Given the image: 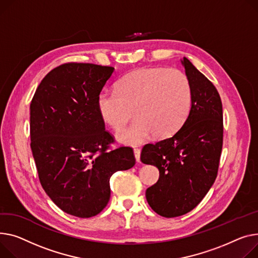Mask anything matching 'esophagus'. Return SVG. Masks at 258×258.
<instances>
[{
	"instance_id": "obj_1",
	"label": "esophagus",
	"mask_w": 258,
	"mask_h": 258,
	"mask_svg": "<svg viewBox=\"0 0 258 258\" xmlns=\"http://www.w3.org/2000/svg\"><path fill=\"white\" fill-rule=\"evenodd\" d=\"M134 153H135V158L137 160V162H140V156H141V149L140 148H135L134 149Z\"/></svg>"
}]
</instances>
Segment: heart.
Returning <instances> with one entry per match:
<instances>
[{
	"mask_svg": "<svg viewBox=\"0 0 258 258\" xmlns=\"http://www.w3.org/2000/svg\"><path fill=\"white\" fill-rule=\"evenodd\" d=\"M193 91L190 79L178 68L144 67L116 84V91H101L97 109L114 131H120L136 115L134 122L118 134L128 145L145 142L153 134L166 138L174 134L190 114Z\"/></svg>",
	"mask_w": 258,
	"mask_h": 258,
	"instance_id": "b5f03b06",
	"label": "heart"
}]
</instances>
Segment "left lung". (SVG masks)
Returning a JSON list of instances; mask_svg holds the SVG:
<instances>
[{
  "label": "left lung",
  "mask_w": 258,
  "mask_h": 258,
  "mask_svg": "<svg viewBox=\"0 0 258 258\" xmlns=\"http://www.w3.org/2000/svg\"><path fill=\"white\" fill-rule=\"evenodd\" d=\"M193 101L181 128L169 138L146 144L144 164L157 166L160 178L146 190L150 208L166 218L191 212L208 194L218 175L223 146V110L214 84L185 57Z\"/></svg>",
  "instance_id": "1"
}]
</instances>
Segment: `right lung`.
Instances as JSON below:
<instances>
[{"mask_svg": "<svg viewBox=\"0 0 258 258\" xmlns=\"http://www.w3.org/2000/svg\"><path fill=\"white\" fill-rule=\"evenodd\" d=\"M112 66L68 62L41 81L30 105L31 149L40 183L63 212L91 218L110 200V178L136 164L134 150L105 130L97 96Z\"/></svg>", "mask_w": 258, "mask_h": 258, "instance_id": "obj_1", "label": "right lung"}]
</instances>
